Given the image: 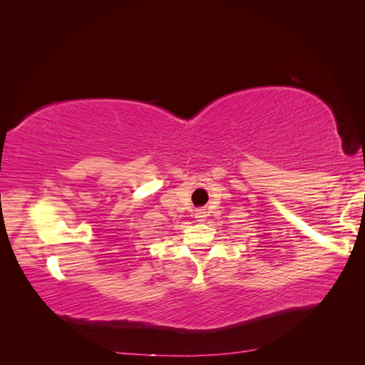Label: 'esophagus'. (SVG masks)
<instances>
[{"label":"esophagus","mask_w":365,"mask_h":365,"mask_svg":"<svg viewBox=\"0 0 365 365\" xmlns=\"http://www.w3.org/2000/svg\"><path fill=\"white\" fill-rule=\"evenodd\" d=\"M205 212L202 210V208H200V210H196V220L197 221H204V218H205Z\"/></svg>","instance_id":"esophagus-1"}]
</instances>
